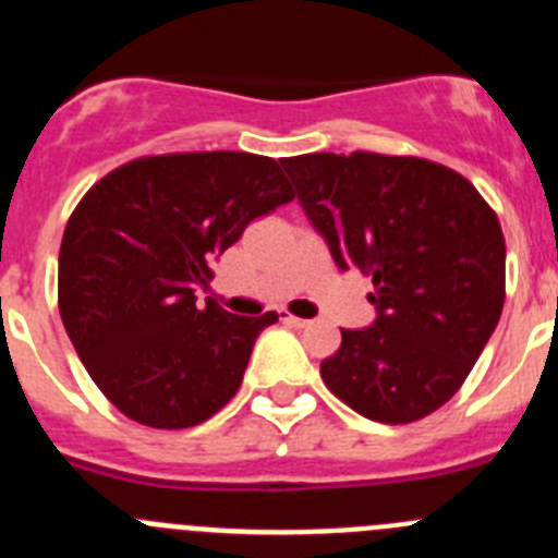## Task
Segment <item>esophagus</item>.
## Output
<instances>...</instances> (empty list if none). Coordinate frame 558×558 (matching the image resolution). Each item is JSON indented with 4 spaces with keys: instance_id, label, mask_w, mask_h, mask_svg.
<instances>
[{
    "instance_id": "34e87169",
    "label": "esophagus",
    "mask_w": 558,
    "mask_h": 558,
    "mask_svg": "<svg viewBox=\"0 0 558 558\" xmlns=\"http://www.w3.org/2000/svg\"><path fill=\"white\" fill-rule=\"evenodd\" d=\"M282 322L284 324H293V327H299V329H304V327H310V318H299V315H290V313H282Z\"/></svg>"
}]
</instances>
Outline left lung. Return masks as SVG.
<instances>
[{
    "label": "left lung",
    "mask_w": 558,
    "mask_h": 558,
    "mask_svg": "<svg viewBox=\"0 0 558 558\" xmlns=\"http://www.w3.org/2000/svg\"><path fill=\"white\" fill-rule=\"evenodd\" d=\"M340 270L372 276L377 322L340 329L322 363L360 416L408 425L470 377L506 302V240L461 172L418 156L307 153L282 159Z\"/></svg>",
    "instance_id": "obj_1"
}]
</instances>
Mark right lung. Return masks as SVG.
I'll list each match as a JSON object with an SVG mask.
<instances>
[{
	"label": "right lung",
	"instance_id": "right-lung-1",
	"mask_svg": "<svg viewBox=\"0 0 558 558\" xmlns=\"http://www.w3.org/2000/svg\"><path fill=\"white\" fill-rule=\"evenodd\" d=\"M279 161L236 150L142 156L75 206L58 256V310L88 377L156 430L206 422L236 393L256 335L279 322L195 302L245 226L290 204Z\"/></svg>",
	"mask_w": 558,
	"mask_h": 558
}]
</instances>
